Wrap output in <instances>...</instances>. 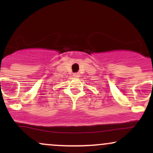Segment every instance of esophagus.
I'll return each instance as SVG.
<instances>
[{
  "instance_id": "34e87169",
  "label": "esophagus",
  "mask_w": 153,
  "mask_h": 153,
  "mask_svg": "<svg viewBox=\"0 0 153 153\" xmlns=\"http://www.w3.org/2000/svg\"><path fill=\"white\" fill-rule=\"evenodd\" d=\"M73 76H74L75 78H78L79 74L78 73H74V74H73Z\"/></svg>"
}]
</instances>
